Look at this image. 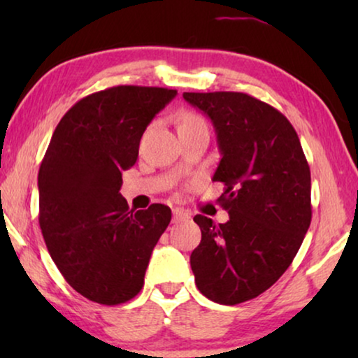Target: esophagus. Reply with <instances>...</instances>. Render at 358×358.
I'll return each instance as SVG.
<instances>
[{
	"label": "esophagus",
	"mask_w": 358,
	"mask_h": 358,
	"mask_svg": "<svg viewBox=\"0 0 358 358\" xmlns=\"http://www.w3.org/2000/svg\"><path fill=\"white\" fill-rule=\"evenodd\" d=\"M190 218V215L187 212H184L182 208H174L173 210V222L174 223H180V222H187Z\"/></svg>",
	"instance_id": "34e87169"
}]
</instances>
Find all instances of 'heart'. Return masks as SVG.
I'll list each match as a JSON object with an SVG mask.
<instances>
[{
  "mask_svg": "<svg viewBox=\"0 0 358 358\" xmlns=\"http://www.w3.org/2000/svg\"><path fill=\"white\" fill-rule=\"evenodd\" d=\"M195 122H203L202 119H200L199 115L195 114H190V112H185V114H182V117L179 119V127L180 125H189V124H195Z\"/></svg>",
  "mask_w": 358,
  "mask_h": 358,
  "instance_id": "heart-1",
  "label": "heart"
}]
</instances>
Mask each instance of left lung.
Wrapping results in <instances>:
<instances>
[{
	"mask_svg": "<svg viewBox=\"0 0 358 358\" xmlns=\"http://www.w3.org/2000/svg\"><path fill=\"white\" fill-rule=\"evenodd\" d=\"M208 115L222 159L213 180L227 223L194 222L202 241L190 254L195 285L220 305L271 288L290 267L311 223V174L295 129L282 112L244 92H184Z\"/></svg>",
	"mask_w": 358,
	"mask_h": 358,
	"instance_id": "left-lung-1",
	"label": "left lung"
}]
</instances>
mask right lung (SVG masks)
<instances>
[{
    "label": "right lung",
    "instance_id": "add662e5",
    "mask_svg": "<svg viewBox=\"0 0 358 358\" xmlns=\"http://www.w3.org/2000/svg\"><path fill=\"white\" fill-rule=\"evenodd\" d=\"M176 94L109 87L78 101L53 131L38 169V223L58 271L87 300L120 305L143 287L171 208L130 210L119 192L122 173L136 163L141 135Z\"/></svg>",
    "mask_w": 358,
    "mask_h": 358
}]
</instances>
